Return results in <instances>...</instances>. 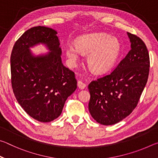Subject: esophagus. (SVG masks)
<instances>
[{"label": "esophagus", "instance_id": "1", "mask_svg": "<svg viewBox=\"0 0 158 158\" xmlns=\"http://www.w3.org/2000/svg\"><path fill=\"white\" fill-rule=\"evenodd\" d=\"M77 85H78V87L80 89H84L85 86H86V85H85L84 83L82 82L81 81H79L77 82Z\"/></svg>", "mask_w": 158, "mask_h": 158}]
</instances>
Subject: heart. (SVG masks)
<instances>
[{
  "instance_id": "b5f03b06",
  "label": "heart",
  "mask_w": 158,
  "mask_h": 158,
  "mask_svg": "<svg viewBox=\"0 0 158 158\" xmlns=\"http://www.w3.org/2000/svg\"><path fill=\"white\" fill-rule=\"evenodd\" d=\"M121 43L105 33L84 35L76 40L75 45L66 47L65 54L72 66H76L80 53L88 55L87 65L95 74H104L113 68L121 54Z\"/></svg>"
}]
</instances>
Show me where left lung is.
<instances>
[{"mask_svg":"<svg viewBox=\"0 0 158 158\" xmlns=\"http://www.w3.org/2000/svg\"><path fill=\"white\" fill-rule=\"evenodd\" d=\"M131 49L116 68L89 85V109L99 123L111 125L121 121L137 106L148 81L149 54L139 37L127 33Z\"/></svg>","mask_w":158,"mask_h":158,"instance_id":"obj_1","label":"left lung"}]
</instances>
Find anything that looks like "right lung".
<instances>
[{
  "label": "right lung",
  "instance_id": "1",
  "mask_svg": "<svg viewBox=\"0 0 158 158\" xmlns=\"http://www.w3.org/2000/svg\"><path fill=\"white\" fill-rule=\"evenodd\" d=\"M45 45L49 52L35 55L30 48ZM57 31L45 26L26 31L13 47L10 58L12 85L19 104L33 118L48 123L62 113L77 89L73 71L63 65Z\"/></svg>",
  "mask_w": 158,
  "mask_h": 158
}]
</instances>
